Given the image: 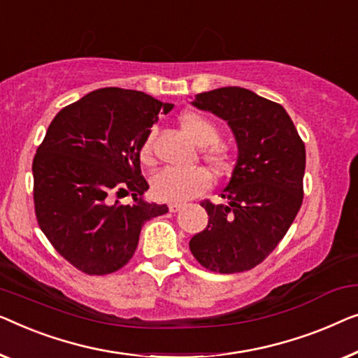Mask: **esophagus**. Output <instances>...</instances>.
<instances>
[{
  "label": "esophagus",
  "mask_w": 358,
  "mask_h": 358,
  "mask_svg": "<svg viewBox=\"0 0 358 358\" xmlns=\"http://www.w3.org/2000/svg\"><path fill=\"white\" fill-rule=\"evenodd\" d=\"M181 209V204H169V210L170 213H177V210Z\"/></svg>",
  "instance_id": "obj_1"
}]
</instances>
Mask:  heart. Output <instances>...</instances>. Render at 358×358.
Returning a JSON list of instances; mask_svg holds the SVG:
<instances>
[{"label":"heart","instance_id":"b5f03b06","mask_svg":"<svg viewBox=\"0 0 358 358\" xmlns=\"http://www.w3.org/2000/svg\"><path fill=\"white\" fill-rule=\"evenodd\" d=\"M178 123L181 129L198 145H204L201 157L215 175H225L231 167V154L229 148L217 143L220 138L219 128L208 117L198 112H185L180 115ZM152 133L145 136L139 148V157L144 164L152 160ZM210 186V175L208 170L196 167L188 170L162 169L152 175L150 188L155 199L164 203L180 204L204 193Z\"/></svg>","mask_w":358,"mask_h":358}]
</instances>
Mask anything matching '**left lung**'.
I'll return each mask as SVG.
<instances>
[{
  "instance_id": "obj_1",
  "label": "left lung",
  "mask_w": 358,
  "mask_h": 358,
  "mask_svg": "<svg viewBox=\"0 0 358 358\" xmlns=\"http://www.w3.org/2000/svg\"><path fill=\"white\" fill-rule=\"evenodd\" d=\"M193 105L229 123L238 159L220 194L229 204L201 201L209 222L189 240V250L213 273H243L273 253L299 214L305 144L282 105L248 89L198 94Z\"/></svg>"
}]
</instances>
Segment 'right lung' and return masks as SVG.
<instances>
[{"instance_id": "add662e5", "label": "right lung", "mask_w": 358, "mask_h": 358, "mask_svg": "<svg viewBox=\"0 0 358 358\" xmlns=\"http://www.w3.org/2000/svg\"><path fill=\"white\" fill-rule=\"evenodd\" d=\"M172 103L139 90L97 89L52 120L32 162L38 227L80 273L105 275L133 258L148 220L167 214L145 203L139 148L160 110ZM128 192L131 205L113 197Z\"/></svg>"}]
</instances>
